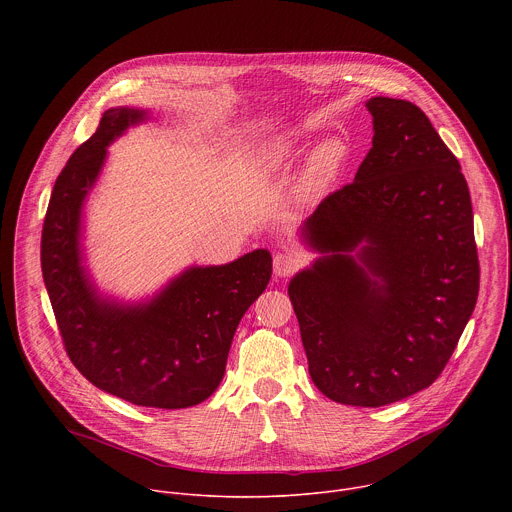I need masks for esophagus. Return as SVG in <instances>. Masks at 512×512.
Instances as JSON below:
<instances>
[{
    "instance_id": "obj_1",
    "label": "esophagus",
    "mask_w": 512,
    "mask_h": 512,
    "mask_svg": "<svg viewBox=\"0 0 512 512\" xmlns=\"http://www.w3.org/2000/svg\"><path fill=\"white\" fill-rule=\"evenodd\" d=\"M302 265L300 255L285 251V253H277L273 259V273L277 277H289L298 271V267Z\"/></svg>"
}]
</instances>
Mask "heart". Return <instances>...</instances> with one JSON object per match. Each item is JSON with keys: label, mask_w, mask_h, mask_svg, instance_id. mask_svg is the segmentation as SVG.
Listing matches in <instances>:
<instances>
[{"label": "heart", "mask_w": 512, "mask_h": 512, "mask_svg": "<svg viewBox=\"0 0 512 512\" xmlns=\"http://www.w3.org/2000/svg\"><path fill=\"white\" fill-rule=\"evenodd\" d=\"M302 152H304V145L296 139H281V141L267 143L263 150H259L253 156L251 174L259 180L273 178L294 164ZM346 158H348V148L342 139L324 141L320 148L308 158V164L300 180L302 194L306 196L322 194L336 180Z\"/></svg>", "instance_id": "heart-1"}]
</instances>
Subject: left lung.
<instances>
[{
    "label": "left lung",
    "instance_id": "1",
    "mask_svg": "<svg viewBox=\"0 0 512 512\" xmlns=\"http://www.w3.org/2000/svg\"><path fill=\"white\" fill-rule=\"evenodd\" d=\"M373 148L306 221L328 253L291 279L308 371L332 401L381 407L442 375L474 312L480 265L460 162L427 115L373 97ZM362 240L360 264L348 256Z\"/></svg>",
    "mask_w": 512,
    "mask_h": 512
}]
</instances>
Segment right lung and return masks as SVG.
I'll list each match as a JSON object with an SVG mask.
<instances>
[{
  "label": "right lung",
  "instance_id": "obj_1",
  "mask_svg": "<svg viewBox=\"0 0 512 512\" xmlns=\"http://www.w3.org/2000/svg\"><path fill=\"white\" fill-rule=\"evenodd\" d=\"M139 109L103 113L97 131L62 168L42 227V275L64 350L79 373L133 405L184 409L221 383L235 330L271 277L265 249L221 267H190L143 306L101 300L81 265V208L107 145Z\"/></svg>",
  "mask_w": 512,
  "mask_h": 512
}]
</instances>
